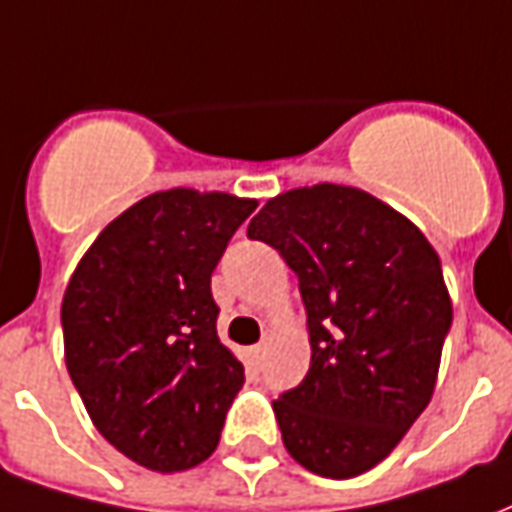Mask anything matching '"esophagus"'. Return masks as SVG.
I'll list each match as a JSON object with an SVG mask.
<instances>
[{
    "instance_id": "1",
    "label": "esophagus",
    "mask_w": 512,
    "mask_h": 512,
    "mask_svg": "<svg viewBox=\"0 0 512 512\" xmlns=\"http://www.w3.org/2000/svg\"><path fill=\"white\" fill-rule=\"evenodd\" d=\"M263 351H266V345H252V348H249V362L257 365V362H260V356H263Z\"/></svg>"
}]
</instances>
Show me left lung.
<instances>
[{
	"label": "left lung",
	"instance_id": "obj_1",
	"mask_svg": "<svg viewBox=\"0 0 512 512\" xmlns=\"http://www.w3.org/2000/svg\"><path fill=\"white\" fill-rule=\"evenodd\" d=\"M246 235L299 277L310 370L274 400L304 469L348 480L395 450L428 408L452 323L441 260L417 224L354 186L277 194Z\"/></svg>",
	"mask_w": 512,
	"mask_h": 512
}]
</instances>
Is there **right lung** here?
<instances>
[{"label": "right lung", "mask_w": 512, "mask_h": 512, "mask_svg": "<svg viewBox=\"0 0 512 512\" xmlns=\"http://www.w3.org/2000/svg\"><path fill=\"white\" fill-rule=\"evenodd\" d=\"M255 208L227 191H156L106 224L65 288L73 386L98 433L150 472L205 461L244 386L216 334L211 274Z\"/></svg>", "instance_id": "obj_1"}]
</instances>
